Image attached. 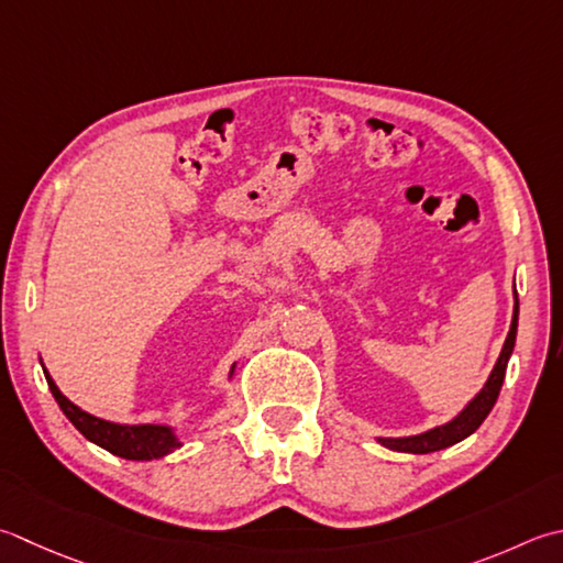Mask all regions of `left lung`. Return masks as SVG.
<instances>
[{
	"instance_id": "8db88e82",
	"label": "left lung",
	"mask_w": 563,
	"mask_h": 563,
	"mask_svg": "<svg viewBox=\"0 0 563 563\" xmlns=\"http://www.w3.org/2000/svg\"><path fill=\"white\" fill-rule=\"evenodd\" d=\"M517 314H520V302H517V292H515V310H512V324H510V332L508 339H505L503 351L498 356V363H495V368L490 371V376L483 385L481 393L473 398L464 410H461L454 420L442 424V427H434L429 429V432L422 434H415V437H398V439H390V437H378V442L385 449H393V451H405V454H432V451L439 449H446L451 444L461 442V439L471 437L476 429L486 420L488 412L493 410L495 400H498L500 388H503V380H505V371H508V361L512 356V349H515V336H517Z\"/></svg>"
}]
</instances>
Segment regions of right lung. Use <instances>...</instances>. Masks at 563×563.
<instances>
[{
	"label": "right lung",
	"mask_w": 563,
	"mask_h": 563,
	"mask_svg": "<svg viewBox=\"0 0 563 563\" xmlns=\"http://www.w3.org/2000/svg\"><path fill=\"white\" fill-rule=\"evenodd\" d=\"M43 373H46L48 388L53 393L55 402L60 405L63 415L75 424L77 432H80L85 439H90L92 444L107 449L109 454L129 459V461H151V459L168 456L173 449L183 446L178 434L165 424H117V422L99 420V417L80 410V407L65 398V395L58 390V385H55L53 378L48 376L46 368H43ZM231 373H234V366H231Z\"/></svg>",
	"instance_id": "1"
}]
</instances>
